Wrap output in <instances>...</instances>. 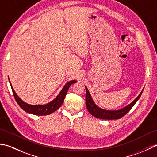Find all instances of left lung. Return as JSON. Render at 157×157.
Here are the masks:
<instances>
[{"mask_svg": "<svg viewBox=\"0 0 157 157\" xmlns=\"http://www.w3.org/2000/svg\"><path fill=\"white\" fill-rule=\"evenodd\" d=\"M86 89V96H85V101H86V105H87V108L90 113L95 118H98V119H108V120H113V119H119L122 118L128 112H129L132 108L134 104L136 103V101L138 100V99L141 96L142 94V91L140 93L138 96H137L135 100H134L132 103L127 105L122 109L118 110H107L102 109V108H99L98 105L94 103V100H92L91 96L90 95L87 88L85 87Z\"/></svg>", "mask_w": 157, "mask_h": 157, "instance_id": "1", "label": "left lung"}]
</instances>
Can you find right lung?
Segmentation results:
<instances>
[{
	"label": "right lung",
	"instance_id": "1",
	"mask_svg": "<svg viewBox=\"0 0 157 157\" xmlns=\"http://www.w3.org/2000/svg\"><path fill=\"white\" fill-rule=\"evenodd\" d=\"M9 82H10V81H9ZM75 82H76V81H75V80L74 81H71L67 82L64 85V87L62 89V91H60L59 95L53 101L44 105H31L25 103L23 100H21L19 98L18 95L15 94L11 83L10 84L15 100L22 109L28 113L43 116V115H48L52 114L53 112H55L56 110L58 109L61 105H62L63 100H64L69 87L71 86L72 84Z\"/></svg>",
	"mask_w": 157,
	"mask_h": 157
}]
</instances>
